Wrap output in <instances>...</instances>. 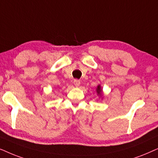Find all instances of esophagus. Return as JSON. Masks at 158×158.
I'll return each mask as SVG.
<instances>
[{"mask_svg": "<svg viewBox=\"0 0 158 158\" xmlns=\"http://www.w3.org/2000/svg\"><path fill=\"white\" fill-rule=\"evenodd\" d=\"M73 85H74L75 87H79V86L80 85V81L78 80V79H75V80L73 81Z\"/></svg>", "mask_w": 158, "mask_h": 158, "instance_id": "obj_1", "label": "esophagus"}]
</instances>
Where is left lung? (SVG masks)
I'll return each instance as SVG.
<instances>
[{
    "instance_id": "1",
    "label": "left lung",
    "mask_w": 158,
    "mask_h": 158,
    "mask_svg": "<svg viewBox=\"0 0 158 158\" xmlns=\"http://www.w3.org/2000/svg\"><path fill=\"white\" fill-rule=\"evenodd\" d=\"M96 92H97V94H98V96L99 98H101V100H102V98H103V94H102V87H101L100 85H98V87L96 88Z\"/></svg>"
}]
</instances>
